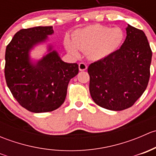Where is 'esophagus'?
<instances>
[{
  "label": "esophagus",
  "mask_w": 156,
  "mask_h": 156,
  "mask_svg": "<svg viewBox=\"0 0 156 156\" xmlns=\"http://www.w3.org/2000/svg\"><path fill=\"white\" fill-rule=\"evenodd\" d=\"M78 68H79L80 71H84L87 69V66L84 62H80L79 65H78Z\"/></svg>",
  "instance_id": "esophagus-1"
}]
</instances>
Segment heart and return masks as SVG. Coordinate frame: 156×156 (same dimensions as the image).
I'll list each match as a JSON object with an SVG mask.
<instances>
[{
  "instance_id": "obj_1",
  "label": "heart",
  "mask_w": 156,
  "mask_h": 156,
  "mask_svg": "<svg viewBox=\"0 0 156 156\" xmlns=\"http://www.w3.org/2000/svg\"><path fill=\"white\" fill-rule=\"evenodd\" d=\"M124 40V32L120 28H111L102 25H91L78 30L65 41L66 48L72 55L79 56V50L88 51L94 59L106 57L117 50Z\"/></svg>"
}]
</instances>
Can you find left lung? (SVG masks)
Returning a JSON list of instances; mask_svg holds the SVG:
<instances>
[{
	"instance_id": "left-lung-1",
	"label": "left lung",
	"mask_w": 156,
	"mask_h": 156,
	"mask_svg": "<svg viewBox=\"0 0 156 156\" xmlns=\"http://www.w3.org/2000/svg\"><path fill=\"white\" fill-rule=\"evenodd\" d=\"M126 33L120 49L87 69L93 100L113 111L133 106L145 91L150 76L152 50L145 33L130 25Z\"/></svg>"
}]
</instances>
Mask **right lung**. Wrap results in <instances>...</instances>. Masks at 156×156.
Masks as SVG:
<instances>
[{
    "instance_id": "add662e5",
    "label": "right lung",
    "mask_w": 156,
    "mask_h": 156,
    "mask_svg": "<svg viewBox=\"0 0 156 156\" xmlns=\"http://www.w3.org/2000/svg\"><path fill=\"white\" fill-rule=\"evenodd\" d=\"M53 32V26L21 29L6 48L7 87L17 102L31 112H51L61 106L69 81L78 73V64L63 62L51 44L41 59H31V50L48 41Z\"/></svg>"
}]
</instances>
